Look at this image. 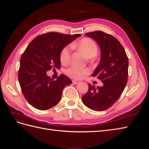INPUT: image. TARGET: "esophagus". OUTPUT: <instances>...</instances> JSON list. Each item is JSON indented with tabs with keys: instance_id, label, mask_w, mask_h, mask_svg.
<instances>
[{
	"instance_id": "esophagus-1",
	"label": "esophagus",
	"mask_w": 149,
	"mask_h": 149,
	"mask_svg": "<svg viewBox=\"0 0 149 149\" xmlns=\"http://www.w3.org/2000/svg\"><path fill=\"white\" fill-rule=\"evenodd\" d=\"M72 83H73V84H78L79 83V81H76V80H73L72 81Z\"/></svg>"
}]
</instances>
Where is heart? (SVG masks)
I'll list each match as a JSON object with an SVG mask.
<instances>
[{
  "label": "heart",
  "mask_w": 149,
  "mask_h": 149,
  "mask_svg": "<svg viewBox=\"0 0 149 149\" xmlns=\"http://www.w3.org/2000/svg\"><path fill=\"white\" fill-rule=\"evenodd\" d=\"M71 48L83 52L88 57V60L93 61L95 56L98 53V46L94 40L88 37H84L79 40L73 42L70 45ZM59 59L61 64L66 65L70 60V51L68 47H64L59 54ZM88 70L85 68L72 66L66 70V74L74 79H80L88 74Z\"/></svg>",
  "instance_id": "1"
}]
</instances>
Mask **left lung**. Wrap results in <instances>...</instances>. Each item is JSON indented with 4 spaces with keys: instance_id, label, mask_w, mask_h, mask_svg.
Here are the masks:
<instances>
[{
    "instance_id": "8db88e82",
    "label": "left lung",
    "mask_w": 149,
    "mask_h": 149,
    "mask_svg": "<svg viewBox=\"0 0 149 149\" xmlns=\"http://www.w3.org/2000/svg\"><path fill=\"white\" fill-rule=\"evenodd\" d=\"M100 46V63L92 77L103 83V86L88 84V90L82 97L84 104L95 111H103L112 107L120 97L128 81L129 59L123 46L111 35L102 31L86 33Z\"/></svg>"
}]
</instances>
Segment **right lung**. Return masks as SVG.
I'll return each mask as SVG.
<instances>
[{
	"mask_svg": "<svg viewBox=\"0 0 149 149\" xmlns=\"http://www.w3.org/2000/svg\"><path fill=\"white\" fill-rule=\"evenodd\" d=\"M81 34L48 32L37 36L26 48L20 61L18 79L22 92L32 107L40 110L59 103L63 90L72 81L64 75L54 80L46 74L60 68V52Z\"/></svg>",
	"mask_w": 149,
	"mask_h": 149,
	"instance_id": "obj_1",
	"label": "right lung"
}]
</instances>
